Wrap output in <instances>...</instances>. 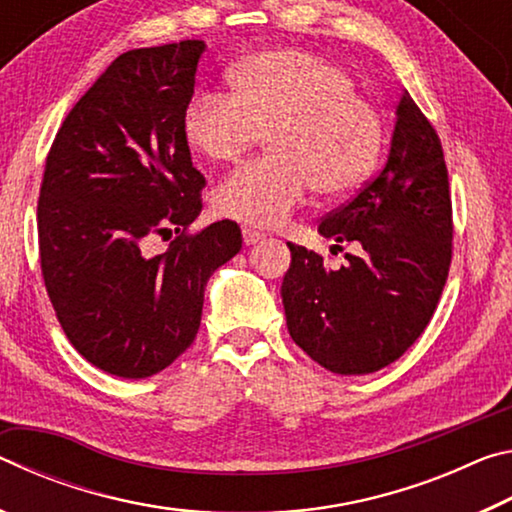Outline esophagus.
I'll list each match as a JSON object with an SVG mask.
<instances>
[{"instance_id":"esophagus-1","label":"esophagus","mask_w":512,"mask_h":512,"mask_svg":"<svg viewBox=\"0 0 512 512\" xmlns=\"http://www.w3.org/2000/svg\"><path fill=\"white\" fill-rule=\"evenodd\" d=\"M241 235H244V244L246 246H255V244H259V241L266 237L264 232L253 230V228H244V230H241Z\"/></svg>"}]
</instances>
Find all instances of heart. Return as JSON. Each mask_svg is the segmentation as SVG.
Instances as JSON below:
<instances>
[{"instance_id": "b5f03b06", "label": "heart", "mask_w": 512, "mask_h": 512, "mask_svg": "<svg viewBox=\"0 0 512 512\" xmlns=\"http://www.w3.org/2000/svg\"><path fill=\"white\" fill-rule=\"evenodd\" d=\"M228 94L203 92L187 103L189 149L216 164L239 162L266 135L264 160L225 178L214 194L223 216L273 228L307 201L311 189L339 198L370 176L384 124L350 74L298 49L241 58L228 69Z\"/></svg>"}]
</instances>
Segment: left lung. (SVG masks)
<instances>
[{"instance_id": "obj_1", "label": "left lung", "mask_w": 512, "mask_h": 512, "mask_svg": "<svg viewBox=\"0 0 512 512\" xmlns=\"http://www.w3.org/2000/svg\"><path fill=\"white\" fill-rule=\"evenodd\" d=\"M318 232L361 250L332 271L314 250L289 241L282 305L291 339L336 375L377 372L429 325L452 262L443 146L406 90L384 169Z\"/></svg>"}]
</instances>
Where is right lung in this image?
I'll list each match as a JSON object with an SVG mask.
<instances>
[{"label": "right lung", "instance_id": "obj_1", "mask_svg": "<svg viewBox=\"0 0 512 512\" xmlns=\"http://www.w3.org/2000/svg\"><path fill=\"white\" fill-rule=\"evenodd\" d=\"M203 40L112 60L65 117L38 201L40 264L69 343L92 366L144 379L201 327L207 280L241 250L235 221L181 235L164 256L145 239L201 214L205 178L183 135Z\"/></svg>", "mask_w": 512, "mask_h": 512}]
</instances>
